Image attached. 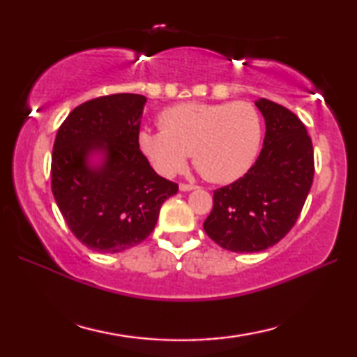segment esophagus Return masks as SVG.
Masks as SVG:
<instances>
[{
  "instance_id": "1",
  "label": "esophagus",
  "mask_w": 357,
  "mask_h": 357,
  "mask_svg": "<svg viewBox=\"0 0 357 357\" xmlns=\"http://www.w3.org/2000/svg\"><path fill=\"white\" fill-rule=\"evenodd\" d=\"M193 189H197V185H193V184H185V183L179 184V190H181V192H189V190H193Z\"/></svg>"
}]
</instances>
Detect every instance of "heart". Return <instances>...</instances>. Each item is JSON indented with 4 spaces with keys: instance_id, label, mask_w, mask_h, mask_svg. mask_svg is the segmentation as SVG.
Instances as JSON below:
<instances>
[{
    "instance_id": "1",
    "label": "heart",
    "mask_w": 357,
    "mask_h": 357,
    "mask_svg": "<svg viewBox=\"0 0 357 357\" xmlns=\"http://www.w3.org/2000/svg\"><path fill=\"white\" fill-rule=\"evenodd\" d=\"M160 130L144 129L138 135L142 153L157 172L173 176L193 165L213 183H233L255 162L263 138V124L249 102L179 104L159 116Z\"/></svg>"
}]
</instances>
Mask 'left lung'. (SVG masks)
<instances>
[{
	"mask_svg": "<svg viewBox=\"0 0 357 357\" xmlns=\"http://www.w3.org/2000/svg\"><path fill=\"white\" fill-rule=\"evenodd\" d=\"M255 105L266 123L261 153L243 178L214 190L203 223L215 244L238 253L263 252L287 236L315 173L312 140L301 119L268 99Z\"/></svg>",
	"mask_w": 357,
	"mask_h": 357,
	"instance_id": "8db88e82",
	"label": "left lung"
}]
</instances>
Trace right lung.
<instances>
[{
    "label": "right lung",
    "mask_w": 357,
    "mask_h": 357,
    "mask_svg": "<svg viewBox=\"0 0 357 357\" xmlns=\"http://www.w3.org/2000/svg\"><path fill=\"white\" fill-rule=\"evenodd\" d=\"M146 98L112 94L69 113L53 144L52 192L74 236L118 253L143 243L178 184L157 174L138 144Z\"/></svg>",
    "instance_id": "1"
}]
</instances>
